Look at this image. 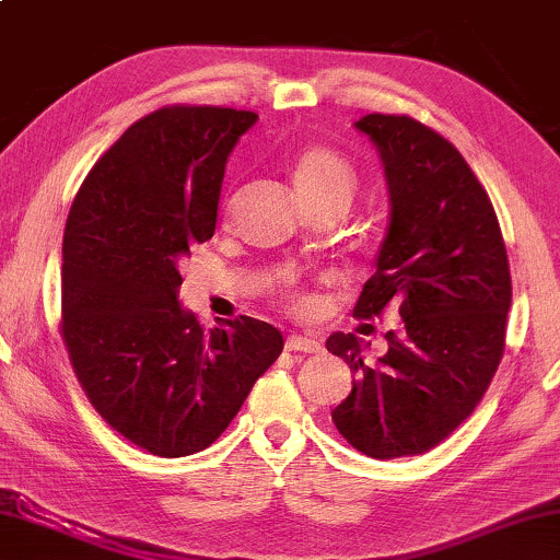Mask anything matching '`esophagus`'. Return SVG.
<instances>
[{
  "instance_id": "obj_1",
  "label": "esophagus",
  "mask_w": 560,
  "mask_h": 560,
  "mask_svg": "<svg viewBox=\"0 0 560 560\" xmlns=\"http://www.w3.org/2000/svg\"><path fill=\"white\" fill-rule=\"evenodd\" d=\"M287 349L289 352L316 354V352H322V341L314 337H306V334H291V337L287 339Z\"/></svg>"
}]
</instances>
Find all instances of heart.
I'll list each match as a JSON object with an SVG mask.
<instances>
[{"instance_id": "heart-1", "label": "heart", "mask_w": 560, "mask_h": 560, "mask_svg": "<svg viewBox=\"0 0 560 560\" xmlns=\"http://www.w3.org/2000/svg\"><path fill=\"white\" fill-rule=\"evenodd\" d=\"M291 178H294L299 196L327 194V190L352 194L354 186V171L347 158L324 145L304 148L291 165Z\"/></svg>"}]
</instances>
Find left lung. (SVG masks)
Returning a JSON list of instances; mask_svg holds the SVG:
<instances>
[{"label": "left lung", "instance_id": "left-lung-1", "mask_svg": "<svg viewBox=\"0 0 560 560\" xmlns=\"http://www.w3.org/2000/svg\"><path fill=\"white\" fill-rule=\"evenodd\" d=\"M385 168L389 221L354 316L395 306L387 354L334 331L331 354L357 374L331 410L349 445L374 460L422 455L472 415L505 347L511 269L493 203L453 143L407 115L354 122Z\"/></svg>", "mask_w": 560, "mask_h": 560}]
</instances>
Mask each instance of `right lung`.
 Here are the masks:
<instances>
[{"label": "right lung", "mask_w": 560, "mask_h": 560, "mask_svg": "<svg viewBox=\"0 0 560 560\" xmlns=\"http://www.w3.org/2000/svg\"><path fill=\"white\" fill-rule=\"evenodd\" d=\"M256 113L173 105L132 122L74 196L62 238V337L103 420L158 457L229 428L283 337L241 316L203 329L180 258L215 231L223 173Z\"/></svg>", "instance_id": "1"}]
</instances>
